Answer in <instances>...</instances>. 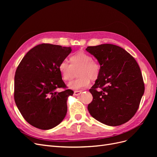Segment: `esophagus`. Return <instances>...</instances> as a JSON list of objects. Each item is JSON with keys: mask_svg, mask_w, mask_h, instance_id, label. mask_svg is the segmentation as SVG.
<instances>
[{"mask_svg": "<svg viewBox=\"0 0 157 157\" xmlns=\"http://www.w3.org/2000/svg\"><path fill=\"white\" fill-rule=\"evenodd\" d=\"M82 93L81 91H75L74 92V95L75 96H79V95Z\"/></svg>", "mask_w": 157, "mask_h": 157, "instance_id": "1", "label": "esophagus"}]
</instances>
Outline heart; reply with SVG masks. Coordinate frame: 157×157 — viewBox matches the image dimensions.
I'll return each mask as SVG.
<instances>
[{"instance_id":"1","label":"heart","mask_w":157,"mask_h":157,"mask_svg":"<svg viewBox=\"0 0 157 157\" xmlns=\"http://www.w3.org/2000/svg\"><path fill=\"white\" fill-rule=\"evenodd\" d=\"M69 63L67 61H61L58 69L66 82H70L75 76V71L78 70V78L68 84L73 90H80L88 86L90 79L96 80L100 74V65L92 57L84 52H78L69 58Z\"/></svg>"}]
</instances>
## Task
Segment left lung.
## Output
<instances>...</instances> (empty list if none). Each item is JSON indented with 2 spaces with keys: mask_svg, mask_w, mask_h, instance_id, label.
Masks as SVG:
<instances>
[{
  "mask_svg": "<svg viewBox=\"0 0 157 157\" xmlns=\"http://www.w3.org/2000/svg\"><path fill=\"white\" fill-rule=\"evenodd\" d=\"M100 65V74L89 90L93 96L88 110L104 124L117 126L134 116L145 86L136 59L120 46L103 44L86 49Z\"/></svg>",
  "mask_w": 157,
  "mask_h": 157,
  "instance_id": "8db88e82",
  "label": "left lung"
}]
</instances>
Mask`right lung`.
<instances>
[{
  "label": "right lung",
  "mask_w": 157,
  "mask_h": 157,
  "mask_svg": "<svg viewBox=\"0 0 157 157\" xmlns=\"http://www.w3.org/2000/svg\"><path fill=\"white\" fill-rule=\"evenodd\" d=\"M71 47L39 44L19 64L14 77V100L25 120L35 128L49 130L67 114V100L73 91L66 88L58 66L71 52Z\"/></svg>",
  "instance_id": "right-lung-1"
}]
</instances>
